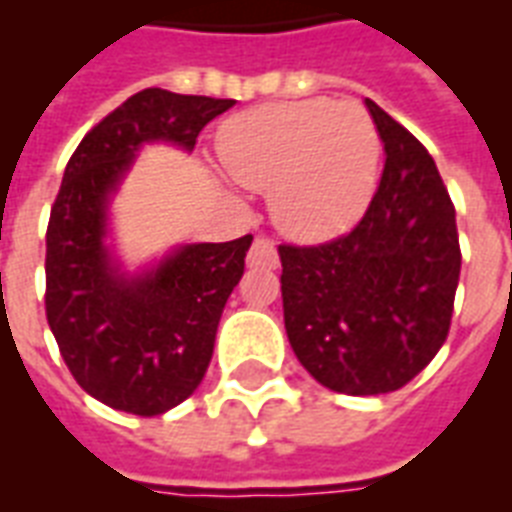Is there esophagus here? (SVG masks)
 Listing matches in <instances>:
<instances>
[{
  "label": "esophagus",
  "mask_w": 512,
  "mask_h": 512,
  "mask_svg": "<svg viewBox=\"0 0 512 512\" xmlns=\"http://www.w3.org/2000/svg\"><path fill=\"white\" fill-rule=\"evenodd\" d=\"M249 268H276L279 265V255H276V244L268 239H255L249 247L247 255Z\"/></svg>",
  "instance_id": "esophagus-1"
}]
</instances>
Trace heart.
Returning <instances> with one entry per match:
<instances>
[{
	"mask_svg": "<svg viewBox=\"0 0 512 512\" xmlns=\"http://www.w3.org/2000/svg\"><path fill=\"white\" fill-rule=\"evenodd\" d=\"M225 172L252 191H271V215L300 241H329L364 217L377 188L380 135L358 103L284 100L223 124Z\"/></svg>",
	"mask_w": 512,
	"mask_h": 512,
	"instance_id": "1",
	"label": "heart"
}]
</instances>
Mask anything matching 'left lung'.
I'll return each mask as SVG.
<instances>
[{
  "label": "left lung",
  "mask_w": 512,
  "mask_h": 512,
  "mask_svg": "<svg viewBox=\"0 0 512 512\" xmlns=\"http://www.w3.org/2000/svg\"><path fill=\"white\" fill-rule=\"evenodd\" d=\"M364 106L385 170L361 223L321 247H279L289 345L313 380L348 396L404 388L433 361L462 265L433 156L374 100Z\"/></svg>",
  "instance_id": "left-lung-1"
}]
</instances>
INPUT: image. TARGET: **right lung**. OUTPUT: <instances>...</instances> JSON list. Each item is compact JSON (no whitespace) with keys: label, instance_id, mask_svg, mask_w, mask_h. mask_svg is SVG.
Here are the masks:
<instances>
[{"label":"right lung","instance_id":"right-lung-1","mask_svg":"<svg viewBox=\"0 0 512 512\" xmlns=\"http://www.w3.org/2000/svg\"><path fill=\"white\" fill-rule=\"evenodd\" d=\"M233 103L148 87L87 132L66 164L47 225L44 305L74 380L111 409L154 417L199 388L252 244V236L177 244L127 268L111 204L143 148L191 154Z\"/></svg>","mask_w":512,"mask_h":512}]
</instances>
